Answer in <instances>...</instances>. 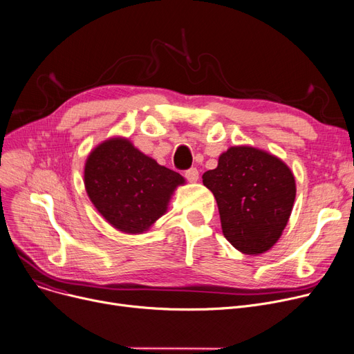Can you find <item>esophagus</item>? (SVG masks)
I'll use <instances>...</instances> for the list:
<instances>
[{
	"label": "esophagus",
	"instance_id": "obj_1",
	"mask_svg": "<svg viewBox=\"0 0 354 354\" xmlns=\"http://www.w3.org/2000/svg\"><path fill=\"white\" fill-rule=\"evenodd\" d=\"M184 177H185L187 180H189V181H192V183H196V181L198 180V170L194 169V167H192V169H189V170H185Z\"/></svg>",
	"mask_w": 354,
	"mask_h": 354
}]
</instances>
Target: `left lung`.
Segmentation results:
<instances>
[{"label":"left lung","mask_w":354,"mask_h":354,"mask_svg":"<svg viewBox=\"0 0 354 354\" xmlns=\"http://www.w3.org/2000/svg\"><path fill=\"white\" fill-rule=\"evenodd\" d=\"M203 184L217 201L224 237L244 254H261L280 239L296 198L295 176L276 156L234 145Z\"/></svg>","instance_id":"8db88e82"}]
</instances>
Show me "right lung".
Returning a JSON list of instances; mask_svg holds the SVG:
<instances>
[{
    "instance_id": "1",
    "label": "right lung",
    "mask_w": 354,
    "mask_h": 354,
    "mask_svg": "<svg viewBox=\"0 0 354 354\" xmlns=\"http://www.w3.org/2000/svg\"><path fill=\"white\" fill-rule=\"evenodd\" d=\"M84 184L98 213L122 233L147 232L165 212L184 178L137 150L127 138H110L90 153Z\"/></svg>"
}]
</instances>
